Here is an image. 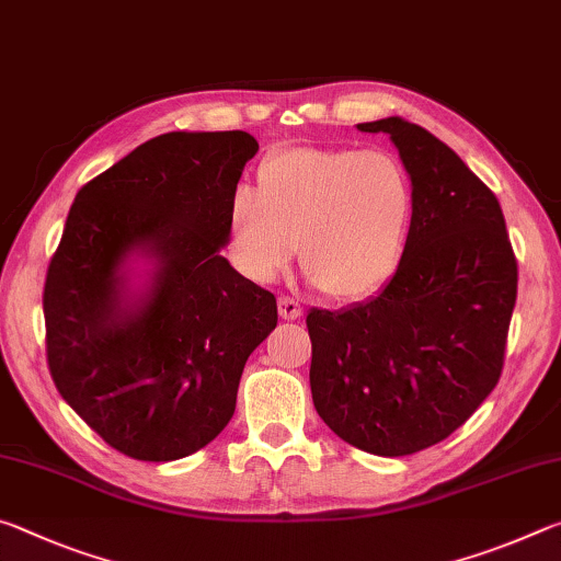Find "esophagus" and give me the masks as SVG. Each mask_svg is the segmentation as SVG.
<instances>
[{
    "instance_id": "obj_1",
    "label": "esophagus",
    "mask_w": 561,
    "mask_h": 561,
    "mask_svg": "<svg viewBox=\"0 0 561 561\" xmlns=\"http://www.w3.org/2000/svg\"><path fill=\"white\" fill-rule=\"evenodd\" d=\"M277 307H279V317H282V319H287V321H291V319H299V317L304 314L301 304H299L297 299H291V297H279Z\"/></svg>"
}]
</instances>
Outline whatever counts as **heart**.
Wrapping results in <instances>:
<instances>
[{"mask_svg": "<svg viewBox=\"0 0 561 561\" xmlns=\"http://www.w3.org/2000/svg\"><path fill=\"white\" fill-rule=\"evenodd\" d=\"M413 215L405 168L383 150L289 148L237 187L227 244L247 279L270 284L301 247V267L334 299L376 291L401 260Z\"/></svg>", "mask_w": 561, "mask_h": 561, "instance_id": "obj_1", "label": "heart"}]
</instances>
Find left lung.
<instances>
[{
  "label": "left lung",
  "instance_id": "left-lung-1",
  "mask_svg": "<svg viewBox=\"0 0 561 561\" xmlns=\"http://www.w3.org/2000/svg\"><path fill=\"white\" fill-rule=\"evenodd\" d=\"M388 133L413 185L403 257L378 297L311 309L309 383L341 440L398 458L448 438L497 386L517 260L492 190L455 150L398 116Z\"/></svg>",
  "mask_w": 561,
  "mask_h": 561
}]
</instances>
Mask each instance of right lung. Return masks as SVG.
<instances>
[{
    "label": "right lung",
    "mask_w": 561,
    "mask_h": 561,
    "mask_svg": "<svg viewBox=\"0 0 561 561\" xmlns=\"http://www.w3.org/2000/svg\"><path fill=\"white\" fill-rule=\"evenodd\" d=\"M257 150L244 130L163 133L83 185L66 217L44 284L46 360L64 401L133 460L215 440L277 327L274 294L220 254ZM130 253L154 260L140 295L125 287Z\"/></svg>",
    "instance_id": "right-lung-1"
}]
</instances>
